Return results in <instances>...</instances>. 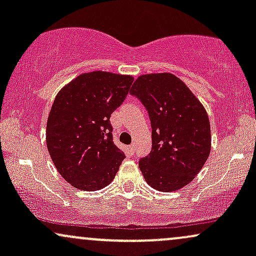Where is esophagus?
Instances as JSON below:
<instances>
[{"instance_id": "34e87169", "label": "esophagus", "mask_w": 256, "mask_h": 256, "mask_svg": "<svg viewBox=\"0 0 256 256\" xmlns=\"http://www.w3.org/2000/svg\"><path fill=\"white\" fill-rule=\"evenodd\" d=\"M128 150H130L131 152H134V150H136V148H134V144H131L130 146H128Z\"/></svg>"}]
</instances>
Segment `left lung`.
Instances as JSON below:
<instances>
[{
    "label": "left lung",
    "instance_id": "left-lung-1",
    "mask_svg": "<svg viewBox=\"0 0 256 256\" xmlns=\"http://www.w3.org/2000/svg\"><path fill=\"white\" fill-rule=\"evenodd\" d=\"M152 124V152L138 162L146 182L170 192L189 184L210 152V125L201 102L172 73L140 76L130 90Z\"/></svg>",
    "mask_w": 256,
    "mask_h": 256
}]
</instances>
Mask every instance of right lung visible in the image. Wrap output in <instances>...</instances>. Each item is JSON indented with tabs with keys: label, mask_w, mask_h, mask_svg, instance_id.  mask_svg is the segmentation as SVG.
<instances>
[{
	"label": "right lung",
	"mask_w": 256,
	"mask_h": 256,
	"mask_svg": "<svg viewBox=\"0 0 256 256\" xmlns=\"http://www.w3.org/2000/svg\"><path fill=\"white\" fill-rule=\"evenodd\" d=\"M131 76L83 73L58 91L46 122V148L62 178L95 192L118 172L124 152L114 144L110 114L124 102Z\"/></svg>",
	"instance_id": "1"
}]
</instances>
